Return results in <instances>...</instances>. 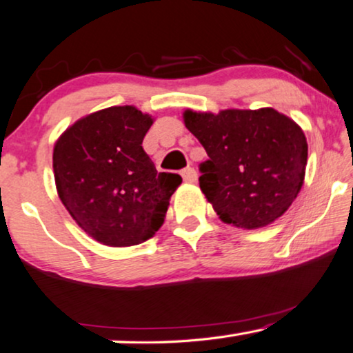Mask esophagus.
I'll list each match as a JSON object with an SVG mask.
<instances>
[{"instance_id": "34e87169", "label": "esophagus", "mask_w": 353, "mask_h": 353, "mask_svg": "<svg viewBox=\"0 0 353 353\" xmlns=\"http://www.w3.org/2000/svg\"><path fill=\"white\" fill-rule=\"evenodd\" d=\"M181 176L186 183H196L197 181V172L192 167H186L181 170Z\"/></svg>"}]
</instances>
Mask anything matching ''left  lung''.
<instances>
[{
	"label": "left lung",
	"mask_w": 353,
	"mask_h": 353,
	"mask_svg": "<svg viewBox=\"0 0 353 353\" xmlns=\"http://www.w3.org/2000/svg\"><path fill=\"white\" fill-rule=\"evenodd\" d=\"M205 148L199 185L223 223L258 229L288 210L303 188L307 141L293 119L274 108L183 113Z\"/></svg>",
	"instance_id": "1"
}]
</instances>
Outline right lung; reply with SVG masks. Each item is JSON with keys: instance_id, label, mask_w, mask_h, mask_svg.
Instances as JSON below:
<instances>
[{"instance_id": "obj_1", "label": "right lung", "mask_w": 353, "mask_h": 353, "mask_svg": "<svg viewBox=\"0 0 353 353\" xmlns=\"http://www.w3.org/2000/svg\"><path fill=\"white\" fill-rule=\"evenodd\" d=\"M152 117L111 106L68 127L54 146L55 186L71 218L108 247L151 239L164 223L181 176L157 173L141 143Z\"/></svg>"}]
</instances>
